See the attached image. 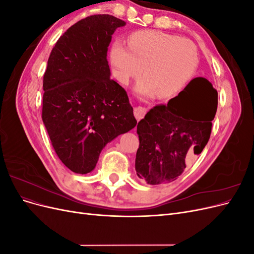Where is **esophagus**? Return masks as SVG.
Segmentation results:
<instances>
[{"instance_id":"esophagus-1","label":"esophagus","mask_w":254,"mask_h":254,"mask_svg":"<svg viewBox=\"0 0 254 254\" xmlns=\"http://www.w3.org/2000/svg\"><path fill=\"white\" fill-rule=\"evenodd\" d=\"M146 112H147V109H146L145 107H142V106H136L135 108H134V110H133L134 117H135V119H136L137 121L142 120V119L145 117Z\"/></svg>"}]
</instances>
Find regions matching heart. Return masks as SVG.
<instances>
[{
  "mask_svg": "<svg viewBox=\"0 0 254 254\" xmlns=\"http://www.w3.org/2000/svg\"><path fill=\"white\" fill-rule=\"evenodd\" d=\"M110 60L117 78L124 84L139 77L135 93L144 98L175 95L195 72L198 54L195 44L188 39L160 30H142L128 39V48L115 41ZM143 70H141V67Z\"/></svg>",
  "mask_w": 254,
  "mask_h": 254,
  "instance_id": "1",
  "label": "heart"
}]
</instances>
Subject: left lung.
Returning <instances> with one entry per match:
<instances>
[{
	"label": "left lung",
	"instance_id": "8db88e82",
	"mask_svg": "<svg viewBox=\"0 0 254 254\" xmlns=\"http://www.w3.org/2000/svg\"><path fill=\"white\" fill-rule=\"evenodd\" d=\"M217 91L197 77L166 105L153 107L137 123L135 171L148 184L172 182L209 142Z\"/></svg>",
	"mask_w": 254,
	"mask_h": 254
}]
</instances>
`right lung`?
<instances>
[{
	"label": "right lung",
	"mask_w": 254,
	"mask_h": 254,
	"mask_svg": "<svg viewBox=\"0 0 254 254\" xmlns=\"http://www.w3.org/2000/svg\"><path fill=\"white\" fill-rule=\"evenodd\" d=\"M125 25L110 14L84 18L59 38L48 60L42 121L58 158L76 174L93 171L105 146L136 125L107 60L112 35Z\"/></svg>",
	"instance_id": "right-lung-1"
}]
</instances>
